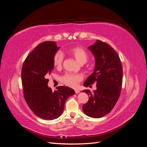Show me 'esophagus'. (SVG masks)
I'll return each mask as SVG.
<instances>
[{"label": "esophagus", "instance_id": "1", "mask_svg": "<svg viewBox=\"0 0 147 147\" xmlns=\"http://www.w3.org/2000/svg\"><path fill=\"white\" fill-rule=\"evenodd\" d=\"M74 92H75V93H79L80 92V90H78V89H76V90H74Z\"/></svg>", "mask_w": 147, "mask_h": 147}]
</instances>
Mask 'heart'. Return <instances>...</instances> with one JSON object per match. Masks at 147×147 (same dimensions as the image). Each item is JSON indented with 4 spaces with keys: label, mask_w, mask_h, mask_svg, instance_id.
<instances>
[{
    "label": "heart",
    "mask_w": 147,
    "mask_h": 147,
    "mask_svg": "<svg viewBox=\"0 0 147 147\" xmlns=\"http://www.w3.org/2000/svg\"><path fill=\"white\" fill-rule=\"evenodd\" d=\"M69 53L75 58L76 60L81 64H85L88 59V53L85 49L80 47H74L69 49ZM64 60V55L61 51H58L55 53L53 57V64L55 67L60 68ZM83 78L80 74L67 73L62 78V82L65 85L69 86L72 88H75L78 85V83L82 80Z\"/></svg>",
    "instance_id": "1"
}]
</instances>
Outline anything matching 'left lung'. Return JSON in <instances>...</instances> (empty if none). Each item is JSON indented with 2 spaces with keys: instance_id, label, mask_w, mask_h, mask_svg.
<instances>
[{
  "instance_id": "1",
  "label": "left lung",
  "mask_w": 147,
  "mask_h": 147,
  "mask_svg": "<svg viewBox=\"0 0 147 147\" xmlns=\"http://www.w3.org/2000/svg\"><path fill=\"white\" fill-rule=\"evenodd\" d=\"M95 59L94 71L84 83L87 87L96 83L93 93L84 90L89 100L83 105L86 115L93 118L105 116L114 108L121 94L123 83V66L116 51L100 40H96L88 48Z\"/></svg>"
}]
</instances>
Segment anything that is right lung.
Returning a JSON list of instances; mask_svg holds the SVG:
<instances>
[{"instance_id":"right-lung-1","label":"right lung","mask_w":147,"mask_h":147,"mask_svg":"<svg viewBox=\"0 0 147 147\" xmlns=\"http://www.w3.org/2000/svg\"><path fill=\"white\" fill-rule=\"evenodd\" d=\"M59 48L55 42L40 43L27 56L21 69L25 101L36 116L45 120L60 116L66 100L74 94L67 86H58L54 92L48 87L47 78L54 69L53 57Z\"/></svg>"}]
</instances>
